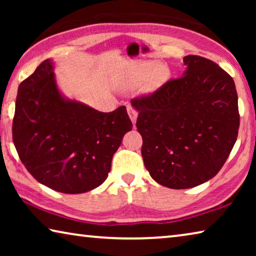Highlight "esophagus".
Here are the masks:
<instances>
[{"label": "esophagus", "mask_w": 256, "mask_h": 256, "mask_svg": "<svg viewBox=\"0 0 256 256\" xmlns=\"http://www.w3.org/2000/svg\"><path fill=\"white\" fill-rule=\"evenodd\" d=\"M128 116H130V118H131L133 125H134V126H136V118H138V112H136V110H134V108L131 105H128Z\"/></svg>", "instance_id": "34e87169"}]
</instances>
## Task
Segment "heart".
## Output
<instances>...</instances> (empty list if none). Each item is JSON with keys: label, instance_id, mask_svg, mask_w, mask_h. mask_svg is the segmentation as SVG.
I'll return each instance as SVG.
<instances>
[{"label": "heart", "instance_id": "1", "mask_svg": "<svg viewBox=\"0 0 256 256\" xmlns=\"http://www.w3.org/2000/svg\"><path fill=\"white\" fill-rule=\"evenodd\" d=\"M152 70H150V68ZM146 86L151 90H156L164 86L168 81L170 76V71L167 66L158 63L154 64L152 62H146L138 64L136 71H134V81L140 82L146 79Z\"/></svg>", "mask_w": 256, "mask_h": 256}]
</instances>
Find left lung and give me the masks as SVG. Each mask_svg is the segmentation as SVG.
<instances>
[{
    "label": "left lung",
    "mask_w": 256,
    "mask_h": 256,
    "mask_svg": "<svg viewBox=\"0 0 256 256\" xmlns=\"http://www.w3.org/2000/svg\"><path fill=\"white\" fill-rule=\"evenodd\" d=\"M186 70L154 94L133 98L142 157L160 185L183 190L206 183L226 162L240 128L235 82L218 64L185 56Z\"/></svg>",
    "instance_id": "left-lung-1"
}]
</instances>
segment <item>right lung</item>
Segmentation results:
<instances>
[{
	"mask_svg": "<svg viewBox=\"0 0 256 256\" xmlns=\"http://www.w3.org/2000/svg\"><path fill=\"white\" fill-rule=\"evenodd\" d=\"M46 60L18 88L12 136L20 160L40 184L68 194L89 192L110 172L133 125L126 107L98 112L60 92Z\"/></svg>",
	"mask_w": 256,
	"mask_h": 256,
	"instance_id": "right-lung-1",
	"label": "right lung"
}]
</instances>
